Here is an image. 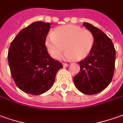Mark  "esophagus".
<instances>
[{"label":"esophagus","mask_w":123,"mask_h":123,"mask_svg":"<svg viewBox=\"0 0 123 123\" xmlns=\"http://www.w3.org/2000/svg\"><path fill=\"white\" fill-rule=\"evenodd\" d=\"M62 65H63V66L64 67V68H66V67H68V66H69V64H68V63H63Z\"/></svg>","instance_id":"esophagus-1"}]
</instances>
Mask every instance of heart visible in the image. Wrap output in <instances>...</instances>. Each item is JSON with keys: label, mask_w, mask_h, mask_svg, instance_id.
<instances>
[{"label": "heart", "mask_w": 123, "mask_h": 123, "mask_svg": "<svg viewBox=\"0 0 123 123\" xmlns=\"http://www.w3.org/2000/svg\"><path fill=\"white\" fill-rule=\"evenodd\" d=\"M94 43V37L91 31L72 25L56 28L45 39L47 51L53 58L58 59L65 49L66 51L63 58L67 60L85 59L91 52Z\"/></svg>", "instance_id": "b5f03b06"}]
</instances>
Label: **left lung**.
Returning <instances> with one entry per match:
<instances>
[{
	"instance_id": "left-lung-1",
	"label": "left lung",
	"mask_w": 123,
	"mask_h": 123,
	"mask_svg": "<svg viewBox=\"0 0 123 123\" xmlns=\"http://www.w3.org/2000/svg\"><path fill=\"white\" fill-rule=\"evenodd\" d=\"M83 25L94 35V43L89 55L78 62L80 71L74 77V83L80 92L92 95L102 92L111 82L116 51L111 39L100 29L88 23Z\"/></svg>"
}]
</instances>
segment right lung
<instances>
[{
	"label": "right lung",
	"instance_id": "1",
	"mask_svg": "<svg viewBox=\"0 0 123 123\" xmlns=\"http://www.w3.org/2000/svg\"><path fill=\"white\" fill-rule=\"evenodd\" d=\"M51 23L36 21L22 29L11 42L8 61L12 77L25 93L40 95L53 86L60 62L49 55L45 39Z\"/></svg>",
	"mask_w": 123,
	"mask_h": 123
}]
</instances>
